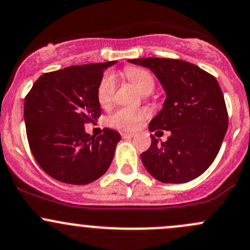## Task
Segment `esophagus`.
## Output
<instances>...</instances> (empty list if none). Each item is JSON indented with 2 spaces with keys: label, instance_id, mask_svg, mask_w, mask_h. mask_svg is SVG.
<instances>
[{
  "label": "esophagus",
  "instance_id": "34e87169",
  "mask_svg": "<svg viewBox=\"0 0 250 250\" xmlns=\"http://www.w3.org/2000/svg\"><path fill=\"white\" fill-rule=\"evenodd\" d=\"M133 133H130V132H124V133H122V137L123 138H132L133 137Z\"/></svg>",
  "mask_w": 250,
  "mask_h": 250
}]
</instances>
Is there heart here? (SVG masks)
<instances>
[{
  "instance_id": "b5f03b06",
  "label": "heart",
  "mask_w": 250,
  "mask_h": 250,
  "mask_svg": "<svg viewBox=\"0 0 250 250\" xmlns=\"http://www.w3.org/2000/svg\"><path fill=\"white\" fill-rule=\"evenodd\" d=\"M124 76L144 95L150 94L155 87V78L149 69L136 66H128L124 69ZM117 90V77L106 73L97 86V101L101 107L107 108L113 104ZM146 117V109L120 108L108 118V125L122 131L135 130Z\"/></svg>"
}]
</instances>
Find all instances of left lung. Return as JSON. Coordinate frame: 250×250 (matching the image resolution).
<instances>
[{
  "label": "left lung",
  "mask_w": 250,
  "mask_h": 250,
  "mask_svg": "<svg viewBox=\"0 0 250 250\" xmlns=\"http://www.w3.org/2000/svg\"><path fill=\"white\" fill-rule=\"evenodd\" d=\"M154 72L166 92L163 109L149 123L151 146L141 154L146 171L163 183H187L201 176L219 153L229 115L217 79L194 63L177 59L128 60Z\"/></svg>",
  "instance_id": "left-lung-1"
}]
</instances>
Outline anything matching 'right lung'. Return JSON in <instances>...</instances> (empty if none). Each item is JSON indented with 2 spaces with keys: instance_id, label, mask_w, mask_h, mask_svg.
Here are the masks:
<instances>
[{
  "instance_id": "right-lung-1",
  "label": "right lung",
  "mask_w": 250,
  "mask_h": 250,
  "mask_svg": "<svg viewBox=\"0 0 250 250\" xmlns=\"http://www.w3.org/2000/svg\"><path fill=\"white\" fill-rule=\"evenodd\" d=\"M115 61L69 66L41 76L24 102L31 153L43 171L56 181L84 185L104 176L120 141L104 128L99 137L84 125L101 115L97 86L104 69Z\"/></svg>"
}]
</instances>
